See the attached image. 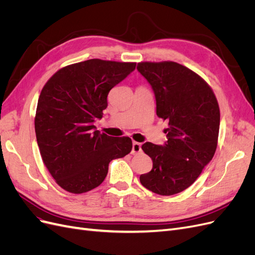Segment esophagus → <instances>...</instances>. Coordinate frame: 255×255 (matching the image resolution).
<instances>
[{"label": "esophagus", "instance_id": "esophagus-1", "mask_svg": "<svg viewBox=\"0 0 255 255\" xmlns=\"http://www.w3.org/2000/svg\"><path fill=\"white\" fill-rule=\"evenodd\" d=\"M141 152V144L139 142L133 141V146H132V154H138Z\"/></svg>", "mask_w": 255, "mask_h": 255}]
</instances>
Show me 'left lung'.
<instances>
[{"label":"left lung","instance_id":"left-lung-1","mask_svg":"<svg viewBox=\"0 0 255 255\" xmlns=\"http://www.w3.org/2000/svg\"><path fill=\"white\" fill-rule=\"evenodd\" d=\"M137 70L154 91L156 115L169 126L165 145H141L153 167L140 175V183L160 196L179 194L194 184L216 152L220 126L217 99L201 76L174 61H142Z\"/></svg>","mask_w":255,"mask_h":255}]
</instances>
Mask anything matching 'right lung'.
Wrapping results in <instances>:
<instances>
[{
	"label": "right lung",
	"mask_w": 255,
	"mask_h": 255,
	"mask_svg": "<svg viewBox=\"0 0 255 255\" xmlns=\"http://www.w3.org/2000/svg\"><path fill=\"white\" fill-rule=\"evenodd\" d=\"M136 63L89 59L54 73L38 99L35 132L43 164L59 186L83 194L98 187L113 159L132 150L129 137L96 129L113 87L134 71Z\"/></svg>",
	"instance_id": "right-lung-1"
}]
</instances>
